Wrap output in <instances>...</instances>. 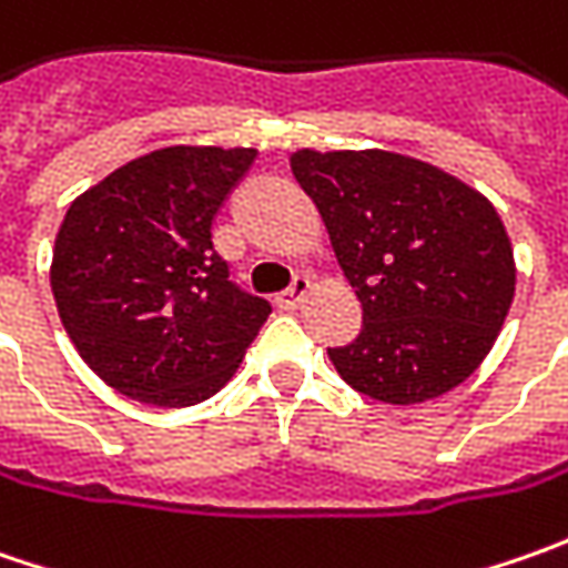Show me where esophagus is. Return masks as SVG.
<instances>
[{"mask_svg": "<svg viewBox=\"0 0 568 568\" xmlns=\"http://www.w3.org/2000/svg\"><path fill=\"white\" fill-rule=\"evenodd\" d=\"M310 291H313V277H310V274H296L294 284H291L284 294H277L274 303H277L281 310H296V306L303 303V296L310 294Z\"/></svg>", "mask_w": 568, "mask_h": 568, "instance_id": "obj_1", "label": "esophagus"}]
</instances>
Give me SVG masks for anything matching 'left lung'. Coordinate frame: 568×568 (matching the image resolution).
Instances as JSON below:
<instances>
[{"label":"left lung","mask_w":568,"mask_h":568,"mask_svg":"<svg viewBox=\"0 0 568 568\" xmlns=\"http://www.w3.org/2000/svg\"><path fill=\"white\" fill-rule=\"evenodd\" d=\"M291 166L363 306L357 341L328 351L341 379L385 404L433 402L462 385L515 296L513 240L490 199L382 148H300Z\"/></svg>","instance_id":"obj_1"}]
</instances>
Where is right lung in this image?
<instances>
[{
  "label": "right lung",
  "instance_id": "1",
  "mask_svg": "<svg viewBox=\"0 0 568 568\" xmlns=\"http://www.w3.org/2000/svg\"><path fill=\"white\" fill-rule=\"evenodd\" d=\"M255 148L170 144L69 205L50 287L69 338L100 379L151 407L217 395L272 313L236 291L211 221Z\"/></svg>",
  "mask_w": 568,
  "mask_h": 568
}]
</instances>
